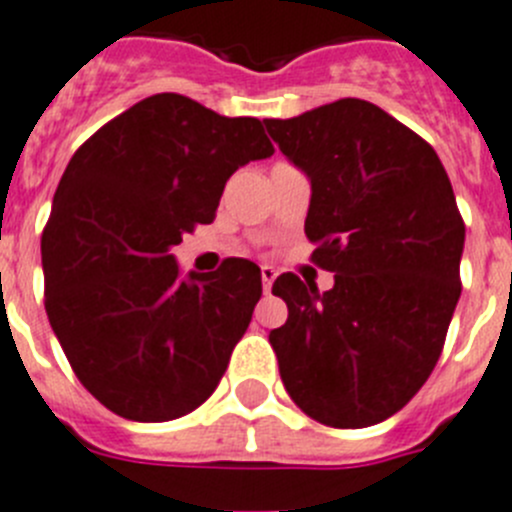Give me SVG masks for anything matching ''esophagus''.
I'll use <instances>...</instances> for the list:
<instances>
[{
	"instance_id": "esophagus-1",
	"label": "esophagus",
	"mask_w": 512,
	"mask_h": 512,
	"mask_svg": "<svg viewBox=\"0 0 512 512\" xmlns=\"http://www.w3.org/2000/svg\"><path fill=\"white\" fill-rule=\"evenodd\" d=\"M260 275H262V288H265V293H270V288H273V280L278 278V270H275L273 265H262Z\"/></svg>"
}]
</instances>
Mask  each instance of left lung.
<instances>
[{
	"mask_svg": "<svg viewBox=\"0 0 512 512\" xmlns=\"http://www.w3.org/2000/svg\"><path fill=\"white\" fill-rule=\"evenodd\" d=\"M311 181V260L334 273L319 293L273 283L288 321L270 331L280 380L313 421L365 428L421 390L444 349L462 283L464 222L434 147L362 99L265 119Z\"/></svg>",
	"mask_w": 512,
	"mask_h": 512,
	"instance_id": "1",
	"label": "left lung"
}]
</instances>
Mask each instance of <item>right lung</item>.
Listing matches in <instances>:
<instances>
[{"label": "right lung", "mask_w": 512, "mask_h": 512, "mask_svg": "<svg viewBox=\"0 0 512 512\" xmlns=\"http://www.w3.org/2000/svg\"><path fill=\"white\" fill-rule=\"evenodd\" d=\"M275 153L255 117L155 94L73 153L43 232L45 311L73 372L122 418L173 421L216 390L262 296L260 267L181 278L170 247L214 222L234 170Z\"/></svg>", "instance_id": "obj_1"}]
</instances>
